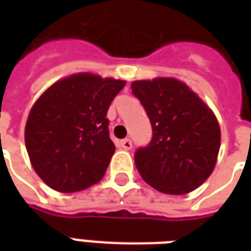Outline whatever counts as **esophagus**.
I'll return each instance as SVG.
<instances>
[{
  "instance_id": "1",
  "label": "esophagus",
  "mask_w": 251,
  "mask_h": 251,
  "mask_svg": "<svg viewBox=\"0 0 251 251\" xmlns=\"http://www.w3.org/2000/svg\"><path fill=\"white\" fill-rule=\"evenodd\" d=\"M121 148H124L125 151H129V149H131V147H133V142H131V140H129V138H125V140H122V141L120 142Z\"/></svg>"
}]
</instances>
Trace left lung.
Returning a JSON list of instances; mask_svg holds the SVG:
<instances>
[{
	"label": "left lung",
	"mask_w": 251,
	"mask_h": 251,
	"mask_svg": "<svg viewBox=\"0 0 251 251\" xmlns=\"http://www.w3.org/2000/svg\"><path fill=\"white\" fill-rule=\"evenodd\" d=\"M131 93L147 111L152 140L138 148L134 163L142 179L160 192L188 194L215 167L221 129L211 109L174 77L131 83Z\"/></svg>",
	"instance_id": "left-lung-1"
}]
</instances>
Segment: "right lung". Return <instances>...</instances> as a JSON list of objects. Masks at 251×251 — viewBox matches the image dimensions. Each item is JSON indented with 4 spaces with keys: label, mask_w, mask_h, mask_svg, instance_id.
<instances>
[{
    "label": "right lung",
    "mask_w": 251,
    "mask_h": 251,
    "mask_svg": "<svg viewBox=\"0 0 251 251\" xmlns=\"http://www.w3.org/2000/svg\"><path fill=\"white\" fill-rule=\"evenodd\" d=\"M125 83L76 74L52 84L33 104L25 145L36 174L52 189L76 192L103 177L115 151L106 115Z\"/></svg>",
    "instance_id": "obj_1"
}]
</instances>
